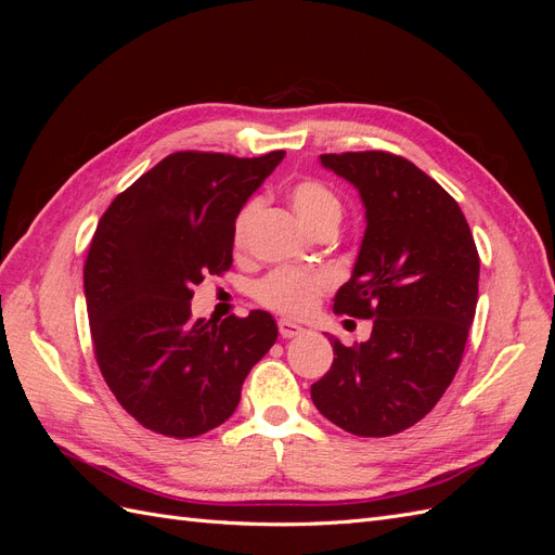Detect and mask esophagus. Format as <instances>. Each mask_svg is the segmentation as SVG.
Instances as JSON below:
<instances>
[{
    "label": "esophagus",
    "instance_id": "34e87169",
    "mask_svg": "<svg viewBox=\"0 0 555 555\" xmlns=\"http://www.w3.org/2000/svg\"><path fill=\"white\" fill-rule=\"evenodd\" d=\"M278 328H280V335H282V338H296V335L304 333V326H298V324L289 322V319H280V322H278Z\"/></svg>",
    "mask_w": 555,
    "mask_h": 555
}]
</instances>
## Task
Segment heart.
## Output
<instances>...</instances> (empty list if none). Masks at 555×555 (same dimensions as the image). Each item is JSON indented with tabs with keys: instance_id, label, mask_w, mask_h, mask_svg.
<instances>
[{
	"instance_id": "1",
	"label": "heart",
	"mask_w": 555,
	"mask_h": 555,
	"mask_svg": "<svg viewBox=\"0 0 555 555\" xmlns=\"http://www.w3.org/2000/svg\"><path fill=\"white\" fill-rule=\"evenodd\" d=\"M292 208L296 217L304 222L310 231L322 227L326 222H340L343 206L340 198L333 194L331 188L324 182L306 178L298 180L292 192H289ZM259 210V198H249L247 204L238 210L236 222H233V245L243 247L251 220ZM328 275L326 273H308V271H296V268H280V271L263 278L257 284V298L259 304L266 308L284 312V314H308L314 306L319 296H322L328 287Z\"/></svg>"
}]
</instances>
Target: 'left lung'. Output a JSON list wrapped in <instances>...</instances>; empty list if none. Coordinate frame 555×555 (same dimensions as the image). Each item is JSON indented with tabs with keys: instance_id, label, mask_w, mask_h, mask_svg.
Instances as JSON below:
<instances>
[{
	"instance_id": "8db88e82",
	"label": "left lung",
	"mask_w": 555,
	"mask_h": 555,
	"mask_svg": "<svg viewBox=\"0 0 555 555\" xmlns=\"http://www.w3.org/2000/svg\"><path fill=\"white\" fill-rule=\"evenodd\" d=\"M359 190L365 233L333 310L373 319L365 343L331 335V371L314 408L361 438L414 426L456 375L477 310L479 255L465 215L422 169L382 150L319 157Z\"/></svg>"
}]
</instances>
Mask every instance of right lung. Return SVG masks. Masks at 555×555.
<instances>
[{
	"label": "right lung",
	"mask_w": 555,
	"mask_h": 555,
	"mask_svg": "<svg viewBox=\"0 0 555 555\" xmlns=\"http://www.w3.org/2000/svg\"><path fill=\"white\" fill-rule=\"evenodd\" d=\"M284 150L241 159L173 153L117 194L90 243L86 304L94 357L147 430L196 438L236 412L247 373L278 340L263 310L192 319L194 284L233 261V222Z\"/></svg>",
	"instance_id": "1"
}]
</instances>
